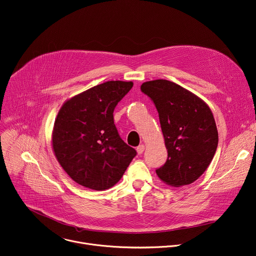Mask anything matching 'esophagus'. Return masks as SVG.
<instances>
[{"label":"esophagus","mask_w":256,"mask_h":256,"mask_svg":"<svg viewBox=\"0 0 256 256\" xmlns=\"http://www.w3.org/2000/svg\"><path fill=\"white\" fill-rule=\"evenodd\" d=\"M144 150H145V146L142 144V145H138V147H136V152L138 153V154H142L143 152H144Z\"/></svg>","instance_id":"1"}]
</instances>
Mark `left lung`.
Returning <instances> with one entry per match:
<instances>
[{"mask_svg":"<svg viewBox=\"0 0 256 256\" xmlns=\"http://www.w3.org/2000/svg\"><path fill=\"white\" fill-rule=\"evenodd\" d=\"M141 90L155 104L168 149L166 162L156 170L157 176L172 187L192 184L210 164L218 144L210 108L166 80L146 82Z\"/></svg>","mask_w":256,"mask_h":256,"instance_id":"obj_1","label":"left lung"}]
</instances>
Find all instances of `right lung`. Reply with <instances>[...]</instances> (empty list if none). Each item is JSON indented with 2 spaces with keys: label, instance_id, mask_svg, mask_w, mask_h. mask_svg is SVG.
<instances>
[{
  "label": "right lung",
  "instance_id": "obj_1",
  "mask_svg": "<svg viewBox=\"0 0 256 256\" xmlns=\"http://www.w3.org/2000/svg\"><path fill=\"white\" fill-rule=\"evenodd\" d=\"M132 86L106 82L67 100L58 112L53 151L66 174L86 188L113 187L136 154L122 141L113 120L114 108Z\"/></svg>",
  "mask_w": 256,
  "mask_h": 256
}]
</instances>
